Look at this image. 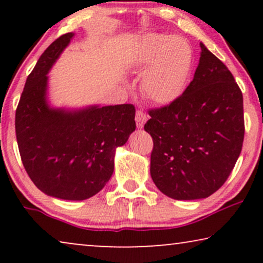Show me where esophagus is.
<instances>
[{
	"mask_svg": "<svg viewBox=\"0 0 263 263\" xmlns=\"http://www.w3.org/2000/svg\"><path fill=\"white\" fill-rule=\"evenodd\" d=\"M135 121H136V125H138V128H142L143 124H145L146 121H147V115H146V112H143L142 110H138V111H136Z\"/></svg>",
	"mask_w": 263,
	"mask_h": 263,
	"instance_id": "34e87169",
	"label": "esophagus"
}]
</instances>
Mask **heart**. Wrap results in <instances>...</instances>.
<instances>
[{
  "label": "heart",
  "mask_w": 263,
  "mask_h": 263,
  "mask_svg": "<svg viewBox=\"0 0 263 263\" xmlns=\"http://www.w3.org/2000/svg\"><path fill=\"white\" fill-rule=\"evenodd\" d=\"M193 64V50L182 37L149 34L136 59L141 88L151 102L166 105L182 95Z\"/></svg>",
  "instance_id": "1"
}]
</instances>
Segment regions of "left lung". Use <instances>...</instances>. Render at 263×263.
Listing matches in <instances>:
<instances>
[{
    "mask_svg": "<svg viewBox=\"0 0 263 263\" xmlns=\"http://www.w3.org/2000/svg\"><path fill=\"white\" fill-rule=\"evenodd\" d=\"M193 81L175 102L148 111L151 177L175 200L204 199L235 167L243 146V95L228 67L202 43Z\"/></svg>",
    "mask_w": 263,
    "mask_h": 263,
    "instance_id": "obj_1",
    "label": "left lung"
}]
</instances>
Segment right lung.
I'll return each instance as SVG.
<instances>
[{
    "instance_id": "1",
    "label": "right lung",
    "mask_w": 263,
    "mask_h": 263,
    "mask_svg": "<svg viewBox=\"0 0 263 263\" xmlns=\"http://www.w3.org/2000/svg\"><path fill=\"white\" fill-rule=\"evenodd\" d=\"M73 32L57 38L28 75L15 112L24 167L46 195L81 201L102 190L114 172L115 151L135 130L133 104L80 110L50 107L48 75Z\"/></svg>"
}]
</instances>
